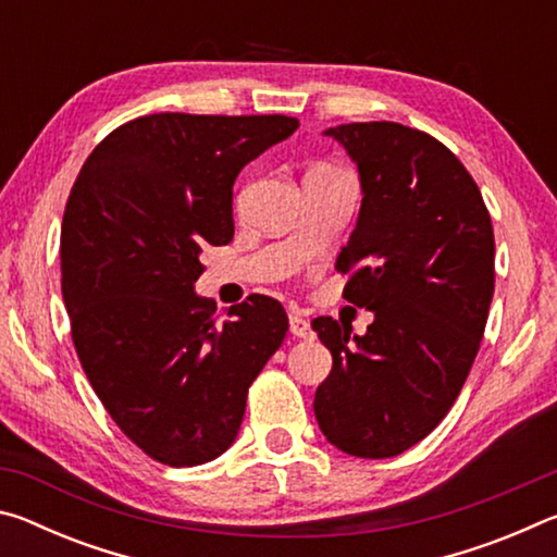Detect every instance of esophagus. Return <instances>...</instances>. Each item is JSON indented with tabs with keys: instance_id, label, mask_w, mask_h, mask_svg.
I'll return each mask as SVG.
<instances>
[{
	"instance_id": "esophagus-1",
	"label": "esophagus",
	"mask_w": 557,
	"mask_h": 557,
	"mask_svg": "<svg viewBox=\"0 0 557 557\" xmlns=\"http://www.w3.org/2000/svg\"><path fill=\"white\" fill-rule=\"evenodd\" d=\"M289 332L295 334L297 338H312V336H314L312 324H309V319H305L299 312H292V314H289Z\"/></svg>"
}]
</instances>
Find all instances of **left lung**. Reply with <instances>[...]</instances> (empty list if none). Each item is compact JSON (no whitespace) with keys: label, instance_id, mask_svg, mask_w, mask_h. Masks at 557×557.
<instances>
[{"label":"left lung","instance_id":"1","mask_svg":"<svg viewBox=\"0 0 557 557\" xmlns=\"http://www.w3.org/2000/svg\"><path fill=\"white\" fill-rule=\"evenodd\" d=\"M361 176V211L336 258L344 297L373 312L363 336L332 317L312 329L334 366L314 395L324 437L346 455L395 457L455 405L494 297V228L465 164L398 122L329 127Z\"/></svg>","mask_w":557,"mask_h":557}]
</instances>
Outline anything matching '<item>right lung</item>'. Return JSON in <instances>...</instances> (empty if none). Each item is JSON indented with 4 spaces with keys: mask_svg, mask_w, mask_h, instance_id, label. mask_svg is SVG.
Returning a JSON list of instances; mask_svg holds the SVG:
<instances>
[{
    "mask_svg": "<svg viewBox=\"0 0 557 557\" xmlns=\"http://www.w3.org/2000/svg\"><path fill=\"white\" fill-rule=\"evenodd\" d=\"M297 127L145 115L112 129L71 188L61 289L75 354L115 425L162 465H206L233 445L250 383L287 334L277 299L250 295L215 322L194 282L203 245L233 238L235 176Z\"/></svg>",
    "mask_w": 557,
    "mask_h": 557,
    "instance_id": "1",
    "label": "right lung"
}]
</instances>
